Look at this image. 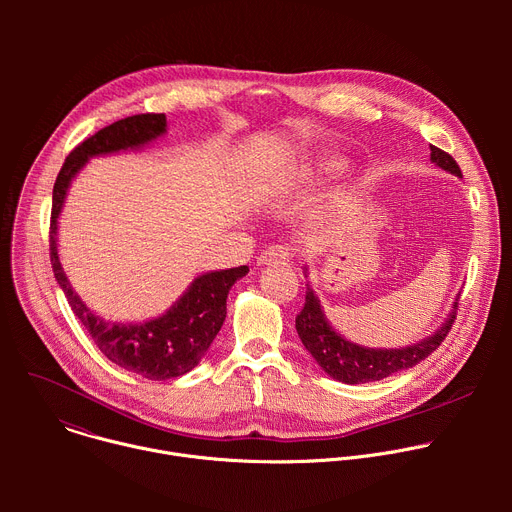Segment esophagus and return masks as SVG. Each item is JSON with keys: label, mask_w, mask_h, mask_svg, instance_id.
<instances>
[{"label": "esophagus", "mask_w": 512, "mask_h": 512, "mask_svg": "<svg viewBox=\"0 0 512 512\" xmlns=\"http://www.w3.org/2000/svg\"><path fill=\"white\" fill-rule=\"evenodd\" d=\"M291 259V251L283 245H271L267 247L259 257H257V263L259 265H269V263H285Z\"/></svg>", "instance_id": "1"}]
</instances>
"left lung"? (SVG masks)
Here are the masks:
<instances>
[{"mask_svg":"<svg viewBox=\"0 0 512 512\" xmlns=\"http://www.w3.org/2000/svg\"><path fill=\"white\" fill-rule=\"evenodd\" d=\"M431 150V164L437 168H442L458 178H462V172L456 164V160L442 152L440 148ZM306 277H308V267H304ZM306 304L304 310L296 318V330L306 346V350L314 356V360L320 364V369L330 375L332 379L346 383V385H358V383H373L387 379L393 373L405 371L415 367L417 362L427 358L437 346L444 342L448 336L454 320H456V310H458V300L460 294L456 296L452 310L448 318L442 322V326L437 328L433 334L421 338L415 344L403 346V348H369L356 342L346 340L342 334H338L332 324L328 322L324 308L314 294V289L310 283H306Z\"/></svg>","mask_w":512,"mask_h":512,"instance_id":"left-lung-1","label":"left lung"}]
</instances>
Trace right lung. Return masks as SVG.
I'll list each match as a JSON object with an SVG mask.
<instances>
[{
    "mask_svg": "<svg viewBox=\"0 0 512 512\" xmlns=\"http://www.w3.org/2000/svg\"><path fill=\"white\" fill-rule=\"evenodd\" d=\"M164 113H141L119 119L68 154L52 190L50 216V261L54 277L64 296L87 328L99 350L117 367L137 373L150 381H166L192 371L202 360L212 340L227 318V298L231 287L249 273L247 265L206 271L192 279L184 294L160 316L145 322H109L97 316L72 289L58 257V216L68 188L91 158L111 156L145 145L166 135Z\"/></svg>",
    "mask_w": 512,
    "mask_h": 512,
    "instance_id": "obj_1",
    "label": "right lung"
}]
</instances>
